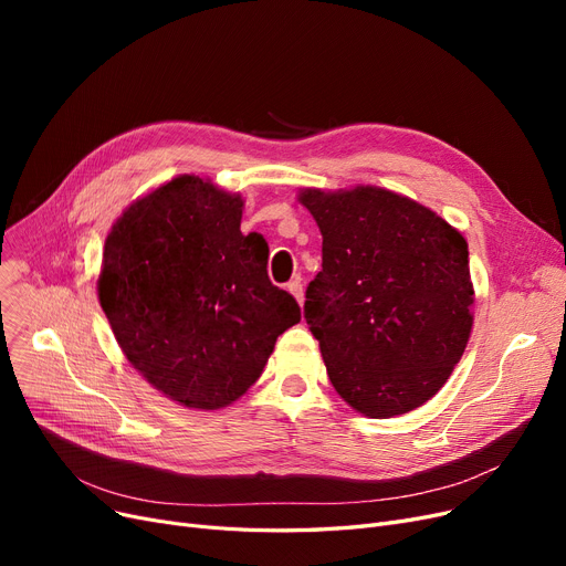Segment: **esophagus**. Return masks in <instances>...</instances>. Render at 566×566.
<instances>
[{"instance_id": "esophagus-1", "label": "esophagus", "mask_w": 566, "mask_h": 566, "mask_svg": "<svg viewBox=\"0 0 566 566\" xmlns=\"http://www.w3.org/2000/svg\"><path fill=\"white\" fill-rule=\"evenodd\" d=\"M286 289H289V293L293 295V298L298 301V305H303V303H305V291H303V282H301V277L291 280V282L286 284Z\"/></svg>"}]
</instances>
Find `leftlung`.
Returning <instances> with one entry per match:
<instances>
[{"label": "left lung", "instance_id": "obj_1", "mask_svg": "<svg viewBox=\"0 0 566 566\" xmlns=\"http://www.w3.org/2000/svg\"><path fill=\"white\" fill-rule=\"evenodd\" d=\"M298 201L323 235L305 318L333 388L365 418L420 408L470 339L465 238L431 208L378 186L305 188Z\"/></svg>", "mask_w": 566, "mask_h": 566}]
</instances>
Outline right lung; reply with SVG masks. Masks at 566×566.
Returning a JSON list of instances; mask_svg holds the SVG:
<instances>
[{
  "label": "right lung",
  "mask_w": 566,
  "mask_h": 566,
  "mask_svg": "<svg viewBox=\"0 0 566 566\" xmlns=\"http://www.w3.org/2000/svg\"><path fill=\"white\" fill-rule=\"evenodd\" d=\"M243 197L181 174L135 199L103 250L98 301L126 360L178 406L218 410L259 380L301 321L241 231Z\"/></svg>",
  "instance_id": "obj_1"
}]
</instances>
